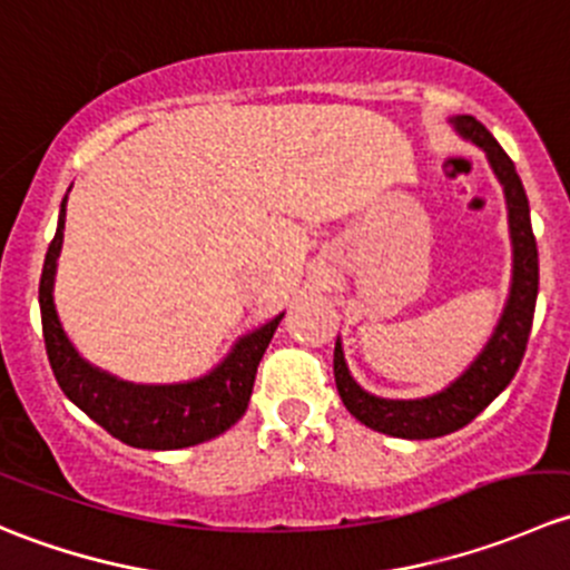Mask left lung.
I'll return each instance as SVG.
<instances>
[{"label": "left lung", "instance_id": "8db88e82", "mask_svg": "<svg viewBox=\"0 0 570 570\" xmlns=\"http://www.w3.org/2000/svg\"><path fill=\"white\" fill-rule=\"evenodd\" d=\"M450 126L463 140L474 142L485 154L493 176L502 184L504 204H508L510 248H513L510 289L502 314L476 358L450 386L435 394L416 396V400H389V396H377L361 389L358 381L350 375L342 336H336L333 375H336V389L344 407L370 430L394 435V439H439V435L465 428L476 413L485 411L519 372L527 338H530L534 301H538V245H534L532 234L530 200H527L524 184L515 174L513 159L502 151L491 131L471 115H455L450 118Z\"/></svg>", "mask_w": 570, "mask_h": 570}]
</instances>
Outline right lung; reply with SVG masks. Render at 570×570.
<instances>
[{"label": "right lung", "mask_w": 570, "mask_h": 570, "mask_svg": "<svg viewBox=\"0 0 570 570\" xmlns=\"http://www.w3.org/2000/svg\"><path fill=\"white\" fill-rule=\"evenodd\" d=\"M71 193V189H68ZM60 204L57 232L46 250L40 275V320L49 364L62 394L96 424L137 450H184L226 433L248 411L258 361L284 312L239 336L226 358L206 375L181 383H131L82 358L62 327L55 306L57 262L66 232V204Z\"/></svg>", "instance_id": "1"}]
</instances>
